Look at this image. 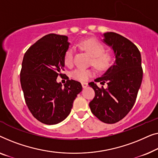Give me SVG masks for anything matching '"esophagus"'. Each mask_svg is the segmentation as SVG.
<instances>
[{"instance_id": "esophagus-1", "label": "esophagus", "mask_w": 158, "mask_h": 158, "mask_svg": "<svg viewBox=\"0 0 158 158\" xmlns=\"http://www.w3.org/2000/svg\"><path fill=\"white\" fill-rule=\"evenodd\" d=\"M81 85L83 88H86L88 86V83L87 82H81Z\"/></svg>"}]
</instances>
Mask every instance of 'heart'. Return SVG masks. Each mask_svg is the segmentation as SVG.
Returning a JSON list of instances; mask_svg holds the SVG:
<instances>
[{"instance_id": "heart-1", "label": "heart", "mask_w": 158, "mask_h": 158, "mask_svg": "<svg viewBox=\"0 0 158 158\" xmlns=\"http://www.w3.org/2000/svg\"><path fill=\"white\" fill-rule=\"evenodd\" d=\"M80 45L86 52L93 57L92 64L99 70H105L110 66L112 58L107 54H103L104 46L99 41L94 39H86L81 42ZM74 50L69 48L64 54V64L71 66L74 63ZM93 74L92 70L77 69L72 72V77L79 81H86Z\"/></svg>"}]
</instances>
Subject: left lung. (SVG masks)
Returning <instances> with one entry per match:
<instances>
[{"label":"left lung","mask_w":158,"mask_h":158,"mask_svg":"<svg viewBox=\"0 0 158 158\" xmlns=\"http://www.w3.org/2000/svg\"><path fill=\"white\" fill-rule=\"evenodd\" d=\"M103 41L114 52L115 61L101 77L94 80L107 88L100 89L96 83H89L95 97L90 102L92 112L107 124L123 119L132 108L141 86L143 72L141 54L136 46L125 37L114 32L103 34Z\"/></svg>","instance_id":"1"}]
</instances>
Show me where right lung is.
<instances>
[{
    "instance_id": "add662e5",
    "label": "right lung",
    "mask_w": 158,
    "mask_h": 158,
    "mask_svg": "<svg viewBox=\"0 0 158 158\" xmlns=\"http://www.w3.org/2000/svg\"><path fill=\"white\" fill-rule=\"evenodd\" d=\"M70 43L66 35H44L24 55L20 79L24 99L35 119L46 124H56L69 114L73 102L81 92L80 82L66 81L62 86L58 76H63L64 54Z\"/></svg>"
}]
</instances>
